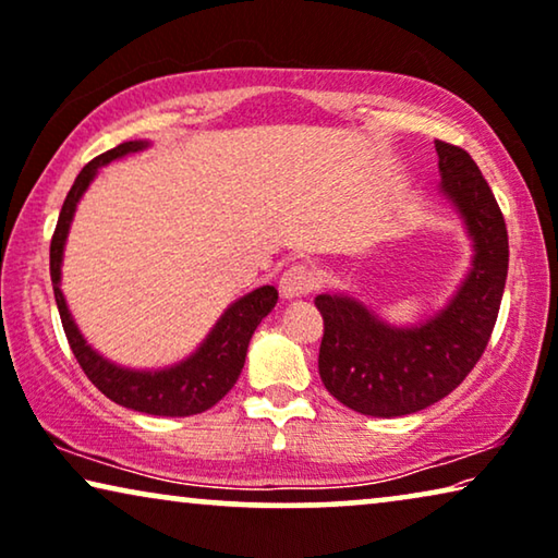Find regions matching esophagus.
<instances>
[{
	"instance_id": "esophagus-1",
	"label": "esophagus",
	"mask_w": 558,
	"mask_h": 558,
	"mask_svg": "<svg viewBox=\"0 0 558 558\" xmlns=\"http://www.w3.org/2000/svg\"><path fill=\"white\" fill-rule=\"evenodd\" d=\"M317 284H319V274L314 271L312 266L292 264L284 274H281L279 289H281V296L296 299V296L312 294L314 289H317Z\"/></svg>"
}]
</instances>
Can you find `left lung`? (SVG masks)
Segmentation results:
<instances>
[{
	"label": "left lung",
	"mask_w": 558,
	"mask_h": 558,
	"mask_svg": "<svg viewBox=\"0 0 558 558\" xmlns=\"http://www.w3.org/2000/svg\"><path fill=\"white\" fill-rule=\"evenodd\" d=\"M442 193L473 236V269L438 317L395 329L347 296L314 299L325 317L319 377L329 395L362 415L398 417L438 402L463 383L494 332L508 274V231L475 160L435 141Z\"/></svg>",
	"instance_id": "left-lung-1"
}]
</instances>
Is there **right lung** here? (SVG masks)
I'll return each instance as SVG.
<instances>
[{
    "mask_svg": "<svg viewBox=\"0 0 558 558\" xmlns=\"http://www.w3.org/2000/svg\"><path fill=\"white\" fill-rule=\"evenodd\" d=\"M141 148H145L143 141L120 143L118 148L93 158L90 163L77 173L68 198H64L58 226H54L52 233L50 277L54 289V302H58L62 329L70 342V350L75 354V360L80 362V367H83L87 379L98 387L105 398H110L112 402H118V405L123 408L138 410V413L185 417L214 408L216 402L231 390L233 383H236L241 375V367H244L248 339H252L254 329L259 327V322L274 310L279 292L274 287H259L254 289L252 294L239 299L236 304H231L229 310L223 312L219 325L214 327V332L206 337V342L198 347L196 354H191V357L181 362V365L160 369V373H133V369L112 365V362L100 357V354L85 342L80 329L75 327V322H72L68 304H64V296L60 292V264L64 239H68V229L72 214H75L77 201L95 179L98 168Z\"/></svg>",
    "mask_w": 558,
    "mask_h": 558,
    "instance_id": "add662e5",
    "label": "right lung"
}]
</instances>
